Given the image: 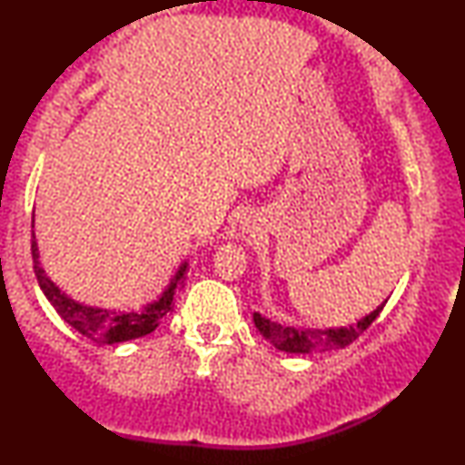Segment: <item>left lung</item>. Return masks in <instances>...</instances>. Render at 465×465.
Masks as SVG:
<instances>
[{"mask_svg": "<svg viewBox=\"0 0 465 465\" xmlns=\"http://www.w3.org/2000/svg\"><path fill=\"white\" fill-rule=\"evenodd\" d=\"M387 302V301H385ZM379 304L371 315L361 317L358 323L349 328H328V330H313V328H292L282 326V323L271 322L260 313H253V323L260 330L264 339L272 342V347L285 353H317L328 351V349H342L349 342H353L371 323L377 320L381 311L385 307Z\"/></svg>", "mask_w": 465, "mask_h": 465, "instance_id": "1", "label": "left lung"}]
</instances>
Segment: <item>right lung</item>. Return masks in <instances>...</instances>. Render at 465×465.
I'll return each mask as SVG.
<instances>
[{"label":"right lung","instance_id":"add662e5","mask_svg":"<svg viewBox=\"0 0 465 465\" xmlns=\"http://www.w3.org/2000/svg\"><path fill=\"white\" fill-rule=\"evenodd\" d=\"M31 226H34V220H31ZM31 256H34V271L37 277V283L44 292V296L48 298L50 304H53L56 313H59L63 320H65L69 326H72L75 332L86 336L88 341L101 342V345H114V342H124L139 339V336H145L154 332L158 323L163 322V317L171 311V302H173L177 285L183 282V275H186L188 262H183L180 269H177L175 277L171 279L167 290L158 296V301L150 302L148 307L142 311H107V309H94L86 307V304L75 302L74 298L56 288V285L46 277V272L40 266V253H37V243L35 234L34 241H31Z\"/></svg>","mask_w":465,"mask_h":465}]
</instances>
